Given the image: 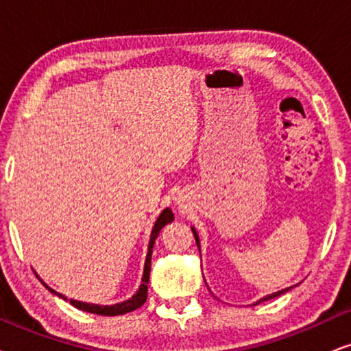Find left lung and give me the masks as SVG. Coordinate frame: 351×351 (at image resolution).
Segmentation results:
<instances>
[{"instance_id": "8db88e82", "label": "left lung", "mask_w": 351, "mask_h": 351, "mask_svg": "<svg viewBox=\"0 0 351 351\" xmlns=\"http://www.w3.org/2000/svg\"><path fill=\"white\" fill-rule=\"evenodd\" d=\"M191 230H193V234H194V238H196V245H197V247H199V251H201V246H199V234H197V232H196V228L194 227H191ZM295 287V285H293ZM293 287H288V288H283V290H280V291H275V293H272V295H267V296H264V298H261L259 301H256L254 304H259L261 301H267V300H270V298H275V296H280V295H283V293H287V291H290L291 288Z\"/></svg>"}]
</instances>
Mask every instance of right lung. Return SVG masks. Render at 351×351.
I'll use <instances>...</instances> for the list:
<instances>
[{
    "label": "right lung",
    "mask_w": 351,
    "mask_h": 351,
    "mask_svg": "<svg viewBox=\"0 0 351 351\" xmlns=\"http://www.w3.org/2000/svg\"><path fill=\"white\" fill-rule=\"evenodd\" d=\"M173 221V212L171 208H165V210L162 212L160 215H158L157 221H155L154 228H152V233H150V241H149V250H147V256H145V264H144V274H143V283H141L139 290L136 291L134 295L131 296L130 300L126 301H121V303H117V304H112V306H101V304H92V303H82V301H77V300H68L64 295L58 293V291L53 290L47 285L45 282L40 280L45 285L48 290L51 291L53 295L60 296V298L63 300H68L71 304L74 306V308L81 309V311H87V313H92V314H99V316H119V314H126V313H131L134 311V309L141 308L145 303V300H147V285H149V275H150V259H152V250H154V245H155V239H157L158 233H160V230L165 227L167 223H171Z\"/></svg>",
    "instance_id": "add662e5"
}]
</instances>
